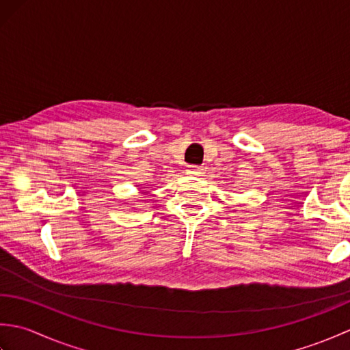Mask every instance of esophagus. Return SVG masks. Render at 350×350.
<instances>
[{"label":"esophagus","instance_id":"obj_1","mask_svg":"<svg viewBox=\"0 0 350 350\" xmlns=\"http://www.w3.org/2000/svg\"><path fill=\"white\" fill-rule=\"evenodd\" d=\"M187 173H188L189 176L200 177V176H203V174H204V168H202V167H196V165H191V167H188Z\"/></svg>","mask_w":350,"mask_h":350}]
</instances>
